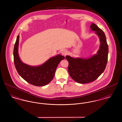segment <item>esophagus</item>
<instances>
[{
	"instance_id": "obj_1",
	"label": "esophagus",
	"mask_w": 122,
	"mask_h": 122,
	"mask_svg": "<svg viewBox=\"0 0 122 122\" xmlns=\"http://www.w3.org/2000/svg\"><path fill=\"white\" fill-rule=\"evenodd\" d=\"M61 54L63 55H64V56H65L67 54H68V51L66 50V49H63L62 51H61Z\"/></svg>"
}]
</instances>
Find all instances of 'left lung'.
Instances as JSON below:
<instances>
[{
    "label": "left lung",
    "mask_w": 122,
    "mask_h": 122,
    "mask_svg": "<svg viewBox=\"0 0 122 122\" xmlns=\"http://www.w3.org/2000/svg\"><path fill=\"white\" fill-rule=\"evenodd\" d=\"M90 28L98 36L100 46L97 53L89 58H74L66 56L69 62L68 71L73 80L80 84L95 81L104 72L108 58V46L103 31L95 24Z\"/></svg>",
    "instance_id": "left-lung-1"
}]
</instances>
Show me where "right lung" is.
I'll return each mask as SVG.
<instances>
[{"instance_id":"obj_1","label":"right lung","mask_w":122,"mask_h":122,"mask_svg":"<svg viewBox=\"0 0 122 122\" xmlns=\"http://www.w3.org/2000/svg\"><path fill=\"white\" fill-rule=\"evenodd\" d=\"M19 41V35L17 37L13 51L14 64L19 75L28 83L35 86H42L48 84L53 78L58 64L65 57L58 54L49 58L40 66H30L23 63L20 58Z\"/></svg>"}]
</instances>
